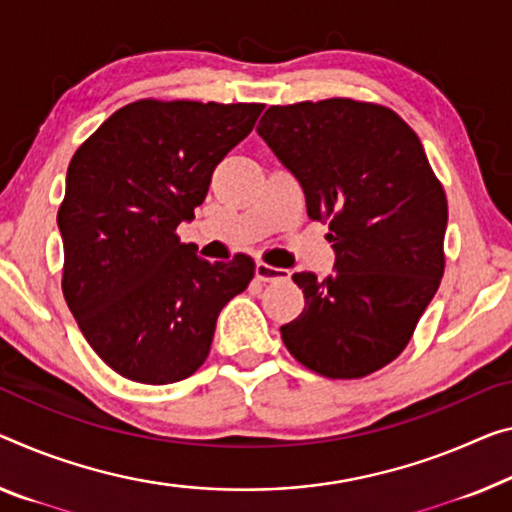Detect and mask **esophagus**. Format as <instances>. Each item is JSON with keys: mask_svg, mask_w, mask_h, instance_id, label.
<instances>
[{"mask_svg": "<svg viewBox=\"0 0 512 512\" xmlns=\"http://www.w3.org/2000/svg\"><path fill=\"white\" fill-rule=\"evenodd\" d=\"M256 279L258 281H288L290 270H283V267H274L267 263H256Z\"/></svg>", "mask_w": 512, "mask_h": 512, "instance_id": "1", "label": "esophagus"}]
</instances>
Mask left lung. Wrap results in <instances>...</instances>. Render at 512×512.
Masks as SVG:
<instances>
[{
  "label": "left lung",
  "instance_id": "obj_1",
  "mask_svg": "<svg viewBox=\"0 0 512 512\" xmlns=\"http://www.w3.org/2000/svg\"><path fill=\"white\" fill-rule=\"evenodd\" d=\"M327 222L334 272H295L304 311L281 327L297 361L332 380L396 359L444 274L446 194L416 132L387 107L332 98L270 107L256 128Z\"/></svg>",
  "mask_w": 512,
  "mask_h": 512
}]
</instances>
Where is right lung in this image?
I'll return each mask as SVG.
<instances>
[{"label": "right lung", "mask_w": 512, "mask_h": 512, "mask_svg": "<svg viewBox=\"0 0 512 512\" xmlns=\"http://www.w3.org/2000/svg\"><path fill=\"white\" fill-rule=\"evenodd\" d=\"M261 112L247 102L139 100L68 164L61 286L96 355L132 382L190 377L208 357L219 311L254 277L249 256L210 263L176 229L192 222L212 171Z\"/></svg>", "instance_id": "1"}]
</instances>
